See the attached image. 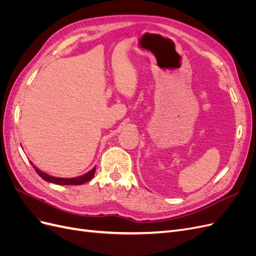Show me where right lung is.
<instances>
[{
    "label": "right lung",
    "mask_w": 256,
    "mask_h": 256,
    "mask_svg": "<svg viewBox=\"0 0 256 256\" xmlns=\"http://www.w3.org/2000/svg\"><path fill=\"white\" fill-rule=\"evenodd\" d=\"M33 168H35L36 173L40 175L42 178V180H44L46 182L56 184H82L84 182L90 180L92 178V176H94V174H95V171H96V168H92L90 171L88 172L86 174H84V175L79 176V177L60 178V177H53V176H50L48 174H46V173L42 172L40 170H38L35 166H33Z\"/></svg>",
    "instance_id": "add662e5"
}]
</instances>
